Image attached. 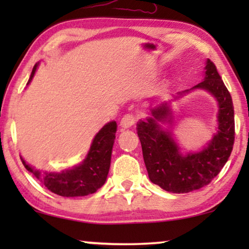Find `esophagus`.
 <instances>
[{
  "label": "esophagus",
  "instance_id": "34e87169",
  "mask_svg": "<svg viewBox=\"0 0 249 249\" xmlns=\"http://www.w3.org/2000/svg\"><path fill=\"white\" fill-rule=\"evenodd\" d=\"M135 124H136V117H135V115L127 114L121 119L120 127L124 128V129H128V128H131Z\"/></svg>",
  "mask_w": 249,
  "mask_h": 249
}]
</instances>
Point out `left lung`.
Masks as SVG:
<instances>
[{
    "label": "left lung",
    "instance_id": "left-lung-1",
    "mask_svg": "<svg viewBox=\"0 0 249 249\" xmlns=\"http://www.w3.org/2000/svg\"><path fill=\"white\" fill-rule=\"evenodd\" d=\"M195 89L206 90L216 98L218 128L213 139L200 151L182 153L172 131L161 125L172 124L171 102ZM137 134L153 183L176 194L189 193L209 185L230 158L234 142L232 98L212 61L206 60L202 83L179 91L172 100L151 108L148 117L137 124Z\"/></svg>",
    "mask_w": 249,
    "mask_h": 249
}]
</instances>
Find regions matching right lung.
Returning a JSON list of instances; mask_svg holds the SVG:
<instances>
[{
  "instance_id": "1",
  "label": "right lung",
  "mask_w": 249,
  "mask_h": 249,
  "mask_svg": "<svg viewBox=\"0 0 249 249\" xmlns=\"http://www.w3.org/2000/svg\"><path fill=\"white\" fill-rule=\"evenodd\" d=\"M36 63L27 85L30 84L37 67ZM117 122L110 121L95 135L89 151L83 162L60 172L39 171L29 165L21 156L22 164L33 173L50 192L63 197L87 196L97 192L107 181L111 164Z\"/></svg>"
}]
</instances>
